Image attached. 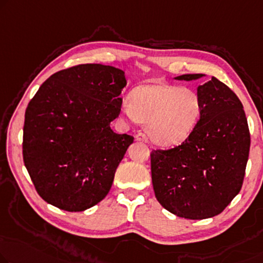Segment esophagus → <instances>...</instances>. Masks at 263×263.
<instances>
[{
    "label": "esophagus",
    "instance_id": "obj_1",
    "mask_svg": "<svg viewBox=\"0 0 263 263\" xmlns=\"http://www.w3.org/2000/svg\"><path fill=\"white\" fill-rule=\"evenodd\" d=\"M136 139L138 140V142H144V143H147V142H148L146 135H145V133H143V132H138V133H137V135H136Z\"/></svg>",
    "mask_w": 263,
    "mask_h": 263
}]
</instances>
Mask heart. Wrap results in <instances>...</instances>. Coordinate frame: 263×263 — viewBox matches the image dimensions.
<instances>
[{
	"instance_id": "obj_1",
	"label": "heart",
	"mask_w": 263,
	"mask_h": 263,
	"mask_svg": "<svg viewBox=\"0 0 263 263\" xmlns=\"http://www.w3.org/2000/svg\"><path fill=\"white\" fill-rule=\"evenodd\" d=\"M125 118L146 124L151 139L163 146L184 142L197 125L202 103L194 89L167 84L140 85L121 108Z\"/></svg>"
}]
</instances>
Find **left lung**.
Here are the masks:
<instances>
[{"instance_id": "1", "label": "left lung", "mask_w": 263, "mask_h": 263, "mask_svg": "<svg viewBox=\"0 0 263 263\" xmlns=\"http://www.w3.org/2000/svg\"><path fill=\"white\" fill-rule=\"evenodd\" d=\"M197 94L202 112L191 135L178 146L151 152L157 201L189 219L216 216L240 193L250 147L248 121L236 94L215 77L199 85Z\"/></svg>"}]
</instances>
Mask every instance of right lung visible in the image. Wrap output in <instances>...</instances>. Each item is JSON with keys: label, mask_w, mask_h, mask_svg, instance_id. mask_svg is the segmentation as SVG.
Here are the masks:
<instances>
[{"label": "right lung", "mask_w": 263, "mask_h": 263, "mask_svg": "<svg viewBox=\"0 0 263 263\" xmlns=\"http://www.w3.org/2000/svg\"><path fill=\"white\" fill-rule=\"evenodd\" d=\"M126 85L112 66L77 65L40 86L25 113L22 155L35 190L59 209L82 211L111 189L133 137L113 132Z\"/></svg>", "instance_id": "add662e5"}]
</instances>
